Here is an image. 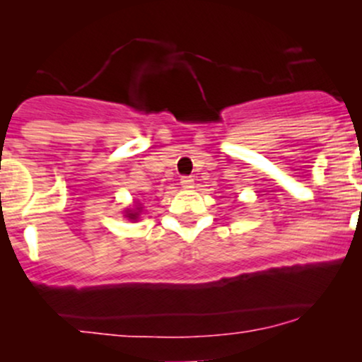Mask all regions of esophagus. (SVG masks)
Returning <instances> with one entry per match:
<instances>
[{
  "instance_id": "esophagus-1",
  "label": "esophagus",
  "mask_w": 362,
  "mask_h": 362,
  "mask_svg": "<svg viewBox=\"0 0 362 362\" xmlns=\"http://www.w3.org/2000/svg\"><path fill=\"white\" fill-rule=\"evenodd\" d=\"M180 184H182V187H184V189H192L194 187V178L192 177H182V180H180Z\"/></svg>"
}]
</instances>
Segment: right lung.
<instances>
[{
    "label": "right lung",
    "instance_id": "obj_1",
    "mask_svg": "<svg viewBox=\"0 0 362 362\" xmlns=\"http://www.w3.org/2000/svg\"><path fill=\"white\" fill-rule=\"evenodd\" d=\"M136 216H138V214H136V213H131V211H129V213H127V218H129V219H134Z\"/></svg>",
    "mask_w": 362,
    "mask_h": 362
}]
</instances>
